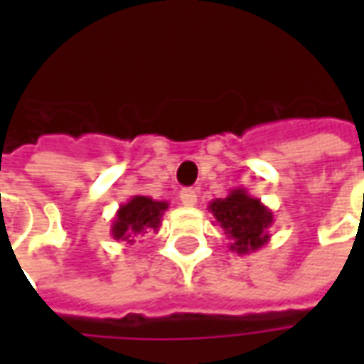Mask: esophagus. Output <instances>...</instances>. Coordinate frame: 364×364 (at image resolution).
Masks as SVG:
<instances>
[{"mask_svg": "<svg viewBox=\"0 0 364 364\" xmlns=\"http://www.w3.org/2000/svg\"><path fill=\"white\" fill-rule=\"evenodd\" d=\"M197 191L195 189H183L181 193H179V198H181V203L183 205H187V206H195L197 205Z\"/></svg>", "mask_w": 364, "mask_h": 364, "instance_id": "34e87169", "label": "esophagus"}]
</instances>
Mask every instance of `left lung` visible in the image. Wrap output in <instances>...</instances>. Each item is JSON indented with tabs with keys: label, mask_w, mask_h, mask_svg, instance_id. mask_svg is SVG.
<instances>
[{
	"label": "left lung",
	"mask_w": 364,
	"mask_h": 364,
	"mask_svg": "<svg viewBox=\"0 0 364 364\" xmlns=\"http://www.w3.org/2000/svg\"><path fill=\"white\" fill-rule=\"evenodd\" d=\"M208 210L232 242L228 245L230 252L247 255L269 244L273 210L242 187L232 189L224 198L210 200Z\"/></svg>",
	"instance_id": "left-lung-1"
}]
</instances>
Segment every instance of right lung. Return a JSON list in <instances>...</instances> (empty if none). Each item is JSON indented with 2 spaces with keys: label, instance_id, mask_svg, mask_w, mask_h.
<instances>
[{
  "label": "right lung",
  "instance_id": "1",
  "mask_svg": "<svg viewBox=\"0 0 364 364\" xmlns=\"http://www.w3.org/2000/svg\"><path fill=\"white\" fill-rule=\"evenodd\" d=\"M169 208L167 200H156L151 197L134 195L128 203L119 206L111 224V236L132 244L136 237L148 232H158L161 226V216Z\"/></svg>",
  "mask_w": 364,
  "mask_h": 364
}]
</instances>
